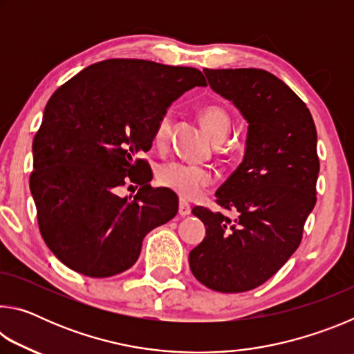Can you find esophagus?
Returning a JSON list of instances; mask_svg holds the SVG:
<instances>
[{
    "mask_svg": "<svg viewBox=\"0 0 354 354\" xmlns=\"http://www.w3.org/2000/svg\"><path fill=\"white\" fill-rule=\"evenodd\" d=\"M178 212H179V215H181V217H185V215H189L190 212H192V207H190V205L185 200H179V207H178Z\"/></svg>",
    "mask_w": 354,
    "mask_h": 354,
    "instance_id": "34e87169",
    "label": "esophagus"
}]
</instances>
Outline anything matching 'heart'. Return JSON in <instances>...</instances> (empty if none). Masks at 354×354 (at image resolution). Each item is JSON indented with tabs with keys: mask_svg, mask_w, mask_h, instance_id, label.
I'll use <instances>...</instances> for the list:
<instances>
[{
	"mask_svg": "<svg viewBox=\"0 0 354 354\" xmlns=\"http://www.w3.org/2000/svg\"><path fill=\"white\" fill-rule=\"evenodd\" d=\"M201 122L209 134L215 142H223L232 128V120L230 112L225 106L218 103H209L201 107L200 111ZM171 112H164L162 117L158 120L154 128V143L164 147L169 140L171 133ZM159 184L169 187L183 198H196L212 184L214 176L211 170L205 167H198L187 162H179V160H170L159 165L156 171Z\"/></svg>",
	"mask_w": 354,
	"mask_h": 354,
	"instance_id": "obj_1",
	"label": "heart"
}]
</instances>
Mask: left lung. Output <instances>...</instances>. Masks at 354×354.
<instances>
[{"label":"left lung","mask_w":354,"mask_h":354,"mask_svg":"<svg viewBox=\"0 0 354 354\" xmlns=\"http://www.w3.org/2000/svg\"><path fill=\"white\" fill-rule=\"evenodd\" d=\"M212 91L231 100L248 122L242 164L220 185L223 212L192 209L206 237L189 254L190 270L217 292L256 289L295 253L317 201V131L301 98L261 68H205Z\"/></svg>","instance_id":"1"}]
</instances>
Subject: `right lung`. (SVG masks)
<instances>
[{"mask_svg": "<svg viewBox=\"0 0 354 354\" xmlns=\"http://www.w3.org/2000/svg\"><path fill=\"white\" fill-rule=\"evenodd\" d=\"M196 86L200 70L143 59H107L84 68L48 101L32 142L29 187L37 223L71 270L107 278L133 267L149 231L178 214L171 190L151 187L148 160L158 120ZM141 185L118 197L124 183Z\"/></svg>", "mask_w": 354, "mask_h": 354, "instance_id": "obj_1", "label": "right lung"}]
</instances>
